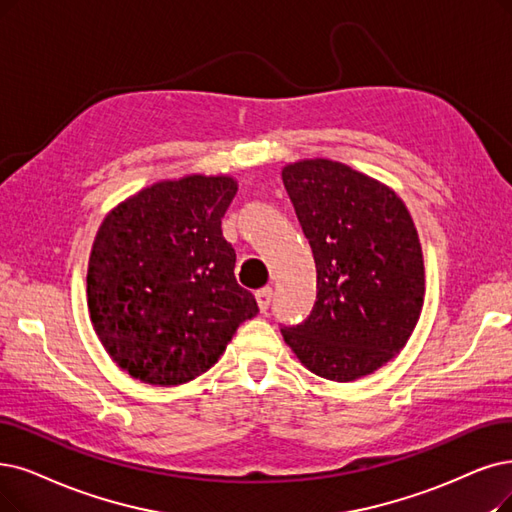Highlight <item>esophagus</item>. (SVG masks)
<instances>
[{
	"instance_id": "obj_1",
	"label": "esophagus",
	"mask_w": 512,
	"mask_h": 512,
	"mask_svg": "<svg viewBox=\"0 0 512 512\" xmlns=\"http://www.w3.org/2000/svg\"><path fill=\"white\" fill-rule=\"evenodd\" d=\"M271 300H273V290L271 288H262L256 292V302L260 306V311L264 313L271 306Z\"/></svg>"
}]
</instances>
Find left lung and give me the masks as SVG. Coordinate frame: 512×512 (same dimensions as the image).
<instances>
[{"mask_svg":"<svg viewBox=\"0 0 512 512\" xmlns=\"http://www.w3.org/2000/svg\"><path fill=\"white\" fill-rule=\"evenodd\" d=\"M317 267V300L281 334L304 367L353 382L391 361L424 302L418 231L393 189L340 161L302 159L281 172Z\"/></svg>","mask_w":512,"mask_h":512,"instance_id":"left-lung-1","label":"left lung"}]
</instances>
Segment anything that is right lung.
Here are the masks:
<instances>
[{"instance_id": "1", "label": "right lung", "mask_w": 512, "mask_h": 512, "mask_svg": "<svg viewBox=\"0 0 512 512\" xmlns=\"http://www.w3.org/2000/svg\"><path fill=\"white\" fill-rule=\"evenodd\" d=\"M235 193L231 176L161 180L102 220L88 262V309L105 351L132 378L185 384L256 317L220 229Z\"/></svg>"}]
</instances>
